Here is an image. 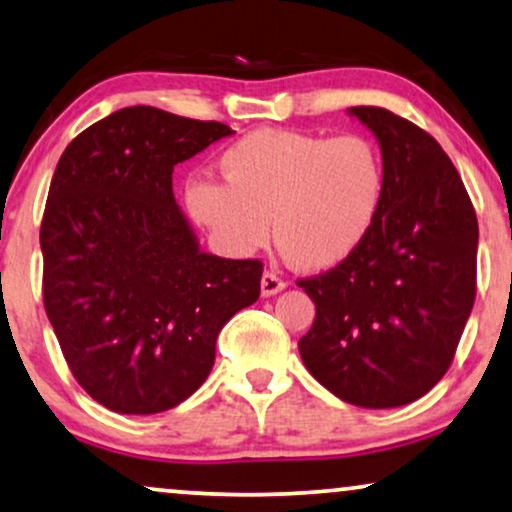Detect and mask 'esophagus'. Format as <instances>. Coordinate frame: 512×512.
I'll use <instances>...</instances> for the list:
<instances>
[{
	"instance_id": "34e87169",
	"label": "esophagus",
	"mask_w": 512,
	"mask_h": 512,
	"mask_svg": "<svg viewBox=\"0 0 512 512\" xmlns=\"http://www.w3.org/2000/svg\"><path fill=\"white\" fill-rule=\"evenodd\" d=\"M284 289H287V282H284L282 277L277 275V272H272V270H265L263 272V277H261V294L265 298L280 294V291H284Z\"/></svg>"
}]
</instances>
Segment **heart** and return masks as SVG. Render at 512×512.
I'll use <instances>...</instances> for the list:
<instances>
[{"mask_svg":"<svg viewBox=\"0 0 512 512\" xmlns=\"http://www.w3.org/2000/svg\"><path fill=\"white\" fill-rule=\"evenodd\" d=\"M223 183L192 176L183 207L228 256H249L270 240L296 268L320 272L348 261L381 209L386 171L364 136L251 131L218 157Z\"/></svg>","mask_w":512,"mask_h":512,"instance_id":"obj_1","label":"heart"}]
</instances>
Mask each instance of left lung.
I'll return each instance as SVG.
<instances>
[{
    "label": "left lung",
    "instance_id": "1",
    "mask_svg": "<svg viewBox=\"0 0 512 512\" xmlns=\"http://www.w3.org/2000/svg\"><path fill=\"white\" fill-rule=\"evenodd\" d=\"M376 136L386 188L348 261L301 280L315 322L298 353L329 393L364 409L418 400L454 360L475 301L477 218L447 152L383 108H348Z\"/></svg>",
    "mask_w": 512,
    "mask_h": 512
}]
</instances>
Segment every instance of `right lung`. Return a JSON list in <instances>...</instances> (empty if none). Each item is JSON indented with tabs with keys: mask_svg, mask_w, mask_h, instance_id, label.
I'll list each match as a JSON object with an SVG mask.
<instances>
[{
	"mask_svg": "<svg viewBox=\"0 0 512 512\" xmlns=\"http://www.w3.org/2000/svg\"><path fill=\"white\" fill-rule=\"evenodd\" d=\"M230 126L134 105L58 159L39 232L44 308L79 386L117 414L195 393L228 320L261 294V261L207 254L176 204V164Z\"/></svg>",
	"mask_w": 512,
	"mask_h": 512,
	"instance_id": "add662e5",
	"label": "right lung"
}]
</instances>
